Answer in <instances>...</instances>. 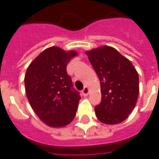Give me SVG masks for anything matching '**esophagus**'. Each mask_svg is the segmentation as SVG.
<instances>
[{
    "label": "esophagus",
    "mask_w": 159,
    "mask_h": 159,
    "mask_svg": "<svg viewBox=\"0 0 159 159\" xmlns=\"http://www.w3.org/2000/svg\"><path fill=\"white\" fill-rule=\"evenodd\" d=\"M82 94H83V95H87L89 93V88L87 87V86H85V87L82 89Z\"/></svg>",
    "instance_id": "esophagus-1"
}]
</instances>
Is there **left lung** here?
<instances>
[{
    "instance_id": "8db88e82",
    "label": "left lung",
    "mask_w": 159,
    "mask_h": 159,
    "mask_svg": "<svg viewBox=\"0 0 159 159\" xmlns=\"http://www.w3.org/2000/svg\"><path fill=\"white\" fill-rule=\"evenodd\" d=\"M86 54L101 84V102L95 107V115L105 124L122 122L137 101V72L129 59L110 46H102Z\"/></svg>"
}]
</instances>
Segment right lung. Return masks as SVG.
Instances as JSON below:
<instances>
[{"instance_id": "right-lung-1", "label": "right lung", "mask_w": 159, "mask_h": 159, "mask_svg": "<svg viewBox=\"0 0 159 159\" xmlns=\"http://www.w3.org/2000/svg\"><path fill=\"white\" fill-rule=\"evenodd\" d=\"M77 55L54 46L42 51L26 72L24 83L28 100L40 119L50 126L69 124L81 100L73 88L67 64Z\"/></svg>"}]
</instances>
